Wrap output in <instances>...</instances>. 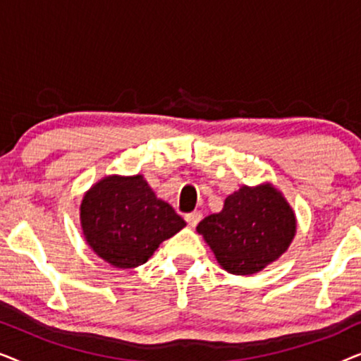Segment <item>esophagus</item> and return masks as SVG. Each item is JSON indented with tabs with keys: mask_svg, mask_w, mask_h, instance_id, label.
Instances as JSON below:
<instances>
[{
	"mask_svg": "<svg viewBox=\"0 0 361 361\" xmlns=\"http://www.w3.org/2000/svg\"><path fill=\"white\" fill-rule=\"evenodd\" d=\"M202 219V214L200 212H190V214L185 215V221L189 224L190 226H195L197 224H199Z\"/></svg>",
	"mask_w": 361,
	"mask_h": 361,
	"instance_id": "esophagus-1",
	"label": "esophagus"
}]
</instances>
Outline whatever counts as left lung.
Here are the masks:
<instances>
[{
    "label": "left lung",
    "instance_id": "8db88e82",
    "mask_svg": "<svg viewBox=\"0 0 361 361\" xmlns=\"http://www.w3.org/2000/svg\"><path fill=\"white\" fill-rule=\"evenodd\" d=\"M298 219L293 207L271 182L241 185L219 214L197 225L226 273L250 276L278 261L293 243Z\"/></svg>",
    "mask_w": 361,
    "mask_h": 361
}]
</instances>
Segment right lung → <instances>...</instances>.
Listing matches in <instances>:
<instances>
[{
    "instance_id": "right-lung-1",
    "label": "right lung",
    "mask_w": 361,
    "mask_h": 361,
    "mask_svg": "<svg viewBox=\"0 0 361 361\" xmlns=\"http://www.w3.org/2000/svg\"><path fill=\"white\" fill-rule=\"evenodd\" d=\"M80 226L97 256L118 269H131L145 264L185 221L154 194L145 176L111 174L83 194Z\"/></svg>"
}]
</instances>
